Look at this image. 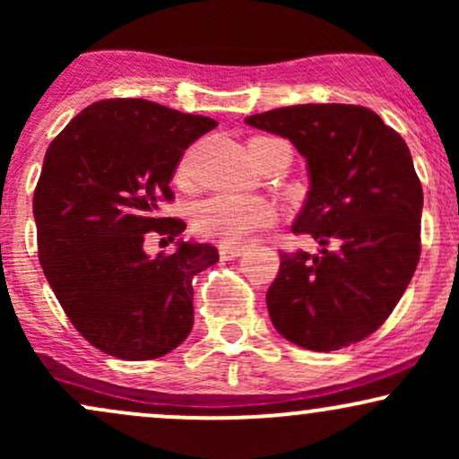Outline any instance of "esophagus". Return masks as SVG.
<instances>
[{
	"label": "esophagus",
	"instance_id": "esophagus-1",
	"mask_svg": "<svg viewBox=\"0 0 459 459\" xmlns=\"http://www.w3.org/2000/svg\"><path fill=\"white\" fill-rule=\"evenodd\" d=\"M220 259L222 261H233L237 256L244 255V247L241 246H229V244H220Z\"/></svg>",
	"mask_w": 459,
	"mask_h": 459
}]
</instances>
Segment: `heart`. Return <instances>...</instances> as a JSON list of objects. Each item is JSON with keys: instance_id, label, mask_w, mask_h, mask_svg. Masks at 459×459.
<instances>
[{"instance_id": "1", "label": "heart", "mask_w": 459, "mask_h": 459, "mask_svg": "<svg viewBox=\"0 0 459 459\" xmlns=\"http://www.w3.org/2000/svg\"><path fill=\"white\" fill-rule=\"evenodd\" d=\"M178 181L187 178V163L177 172ZM273 220V209L265 200L252 196H213L200 203L194 212V230L204 239L220 244H241L256 229Z\"/></svg>"}]
</instances>
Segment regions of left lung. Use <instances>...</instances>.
Listing matches in <instances>:
<instances>
[{
    "label": "left lung",
    "mask_w": 459,
    "mask_h": 459,
    "mask_svg": "<svg viewBox=\"0 0 459 459\" xmlns=\"http://www.w3.org/2000/svg\"><path fill=\"white\" fill-rule=\"evenodd\" d=\"M246 125L287 138L307 160L293 230L321 246L281 255L265 298L273 328L313 351L358 343L393 313L420 256L423 187L408 144L362 105H289Z\"/></svg>",
    "instance_id": "obj_1"
}]
</instances>
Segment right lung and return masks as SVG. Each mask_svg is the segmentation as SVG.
Returning a JSON list of instances; mask_svg holds the SVG:
<instances>
[{
	"instance_id": "right-lung-1",
	"label": "right lung",
	"mask_w": 459,
	"mask_h": 459,
	"mask_svg": "<svg viewBox=\"0 0 459 459\" xmlns=\"http://www.w3.org/2000/svg\"><path fill=\"white\" fill-rule=\"evenodd\" d=\"M218 127L146 99L82 109L45 152L34 192L39 259L71 324L105 354H170L194 325L192 278L218 263L215 246L183 241L186 222L161 218L183 151ZM178 239L149 257L143 239Z\"/></svg>"
}]
</instances>
